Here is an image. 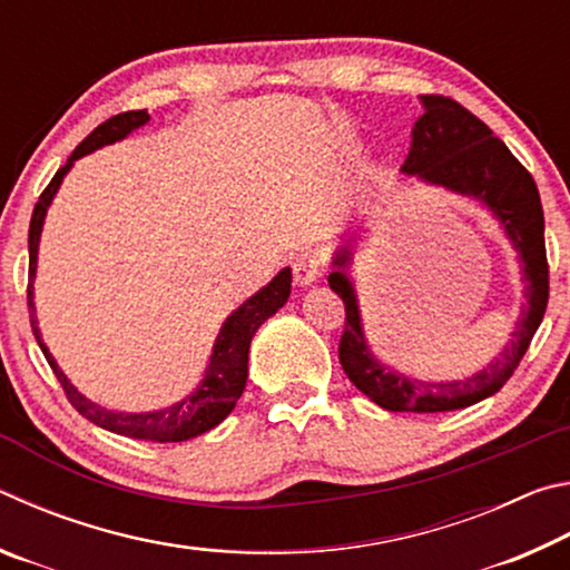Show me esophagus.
<instances>
[{
	"label": "esophagus",
	"mask_w": 570,
	"mask_h": 570,
	"mask_svg": "<svg viewBox=\"0 0 570 570\" xmlns=\"http://www.w3.org/2000/svg\"><path fill=\"white\" fill-rule=\"evenodd\" d=\"M322 274V258L316 254H302L294 264V282L296 286H312L316 276Z\"/></svg>",
	"instance_id": "obj_1"
}]
</instances>
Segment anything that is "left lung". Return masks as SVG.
Here are the masks:
<instances>
[{
  "label": "left lung",
  "mask_w": 570,
  "mask_h": 570,
  "mask_svg": "<svg viewBox=\"0 0 570 570\" xmlns=\"http://www.w3.org/2000/svg\"><path fill=\"white\" fill-rule=\"evenodd\" d=\"M420 100L424 112L412 128L410 156L404 158L402 173L478 198L493 210L523 262L525 304L515 322L513 340L485 370L452 382L412 380L380 364L366 346L354 284L346 276L352 238L346 240V246L336 250V268L330 274L332 292L342 296L346 312L340 362L354 387L390 412H450L495 394L518 370L548 306L543 206L533 176L520 166L505 142L460 102L445 95H422Z\"/></svg>",
  "instance_id": "1"
}]
</instances>
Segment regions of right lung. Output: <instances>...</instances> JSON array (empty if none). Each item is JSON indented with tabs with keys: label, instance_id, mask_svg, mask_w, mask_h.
<instances>
[{
	"label": "right lung",
	"instance_id": "add662e5",
	"mask_svg": "<svg viewBox=\"0 0 570 570\" xmlns=\"http://www.w3.org/2000/svg\"><path fill=\"white\" fill-rule=\"evenodd\" d=\"M148 120H150L148 110H130V112L112 115L110 120L98 125V128H95L88 138L72 150V156L67 158L65 166L55 173L50 186L42 190V196L37 200V206L32 210V220H30V284H27V306H30L32 334L37 344H40L45 360L50 362L55 377L60 380L62 390L67 394V400H70L72 407L80 412L82 417H88L92 424H98L102 430L115 432V435L148 440V442H183L214 430L216 424L224 422L230 414V410L236 407L238 397L244 394L246 377H248L250 340H254L258 326L286 304L288 294H292V268H282V272H278L272 282L262 288V292L240 304L224 322V326H220V332L216 336L214 354H210V362L206 366V377L198 384L196 392L188 394V397H183L176 404H170V407L156 410V412H112L90 402L85 394L77 392L75 384L65 377V372L57 366L55 356L45 346L40 326H37V316H35L32 282L37 272V248H40V234H42L47 208H50L57 188H60L62 178L67 176V170L72 168V163L77 158L88 156V153L98 150L102 146H110L115 140H122L125 135H130L135 128H140V125H146Z\"/></svg>",
	"mask_w": 570,
	"mask_h": 570
}]
</instances>
